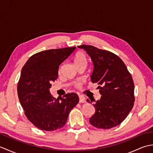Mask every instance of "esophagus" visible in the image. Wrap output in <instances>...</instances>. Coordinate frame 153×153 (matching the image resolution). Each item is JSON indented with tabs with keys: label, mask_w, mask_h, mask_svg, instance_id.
I'll list each match as a JSON object with an SVG mask.
<instances>
[{
	"label": "esophagus",
	"mask_w": 153,
	"mask_h": 153,
	"mask_svg": "<svg viewBox=\"0 0 153 153\" xmlns=\"http://www.w3.org/2000/svg\"><path fill=\"white\" fill-rule=\"evenodd\" d=\"M79 101L80 103H83V102H85L86 100H85V98L82 95H80L79 96Z\"/></svg>",
	"instance_id": "esophagus-1"
}]
</instances>
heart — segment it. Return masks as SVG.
Listing matches in <instances>:
<instances>
[{"mask_svg": "<svg viewBox=\"0 0 153 153\" xmlns=\"http://www.w3.org/2000/svg\"><path fill=\"white\" fill-rule=\"evenodd\" d=\"M87 61V58L85 54H84L82 52H79L77 53L75 56V59H74V62L76 64H79L81 62H86ZM77 87H79L81 85V83H77Z\"/></svg>", "mask_w": 153, "mask_h": 153, "instance_id": "b5f03b06", "label": "heart"}]
</instances>
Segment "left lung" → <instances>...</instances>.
Masks as SVG:
<instances>
[{
	"label": "left lung",
	"mask_w": 153,
	"mask_h": 153,
	"mask_svg": "<svg viewBox=\"0 0 153 153\" xmlns=\"http://www.w3.org/2000/svg\"><path fill=\"white\" fill-rule=\"evenodd\" d=\"M78 48L85 50L91 58L94 70L91 80L99 85L98 88L102 95L93 105L95 112L89 122L97 128H114L125 120L134 106L132 77L123 62L115 54L91 45H82ZM93 101H95L94 99ZM87 102L90 103V100L87 99Z\"/></svg>",
	"instance_id": "8db88e82"
}]
</instances>
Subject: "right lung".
Here are the masks:
<instances>
[{
  "label": "right lung",
  "instance_id": "obj_1",
  "mask_svg": "<svg viewBox=\"0 0 153 153\" xmlns=\"http://www.w3.org/2000/svg\"><path fill=\"white\" fill-rule=\"evenodd\" d=\"M76 47L39 52L31 56L22 68L18 83L19 102L27 118L41 130L51 131L65 125L71 110L79 102L76 93L56 99L51 95V83L58 76L60 65Z\"/></svg>",
  "mask_w": 153,
  "mask_h": 153
}]
</instances>
